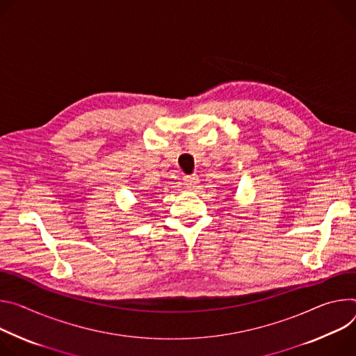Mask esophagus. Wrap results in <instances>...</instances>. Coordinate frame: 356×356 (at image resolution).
I'll return each instance as SVG.
<instances>
[{
  "instance_id": "esophagus-1",
  "label": "esophagus",
  "mask_w": 356,
  "mask_h": 356,
  "mask_svg": "<svg viewBox=\"0 0 356 356\" xmlns=\"http://www.w3.org/2000/svg\"><path fill=\"white\" fill-rule=\"evenodd\" d=\"M200 184V177L196 174H192V175H186L184 177V185L188 188V189H193L196 188V185Z\"/></svg>"
}]
</instances>
